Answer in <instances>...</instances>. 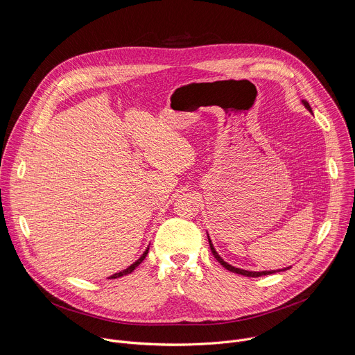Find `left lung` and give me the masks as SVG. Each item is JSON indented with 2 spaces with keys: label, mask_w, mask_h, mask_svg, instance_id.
<instances>
[{
  "label": "left lung",
  "mask_w": 355,
  "mask_h": 355,
  "mask_svg": "<svg viewBox=\"0 0 355 355\" xmlns=\"http://www.w3.org/2000/svg\"><path fill=\"white\" fill-rule=\"evenodd\" d=\"M302 104H303V107H305L311 114H313L312 112V108H311V105H309V103L308 101H305V99H302ZM208 240H209V245H211V251H212V254H214V257L226 268V270H229V271H232V272H236V274H240V275H244V277H261V275H270V274H274V272H279V271H285V270H289L291 267H286V268H284V270H271V271H247V270H241V268H236V267H233V266H230V264H227L219 254H218V251L215 250V247H214V244H212V240L209 239V234H208Z\"/></svg>",
  "instance_id": "obj_1"
}]
</instances>
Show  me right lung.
<instances>
[{"instance_id": "obj_1", "label": "right lung", "mask_w": 355, "mask_h": 355, "mask_svg": "<svg viewBox=\"0 0 355 355\" xmlns=\"http://www.w3.org/2000/svg\"><path fill=\"white\" fill-rule=\"evenodd\" d=\"M147 252H148V247L144 250V252H143V254L133 263V264H130L126 270H123V271H119V272H116V274H114V275H111L110 278H119V277H123V275H128V274H130L144 259H146V256H147Z\"/></svg>"}]
</instances>
